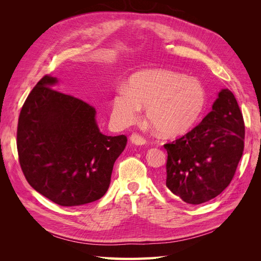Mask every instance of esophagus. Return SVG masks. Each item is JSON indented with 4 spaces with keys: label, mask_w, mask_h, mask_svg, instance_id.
Segmentation results:
<instances>
[{
    "label": "esophagus",
    "mask_w": 261,
    "mask_h": 261,
    "mask_svg": "<svg viewBox=\"0 0 261 261\" xmlns=\"http://www.w3.org/2000/svg\"><path fill=\"white\" fill-rule=\"evenodd\" d=\"M130 141L135 145H145L147 143V139L144 136H141L140 134L133 133L130 135Z\"/></svg>",
    "instance_id": "1"
}]
</instances>
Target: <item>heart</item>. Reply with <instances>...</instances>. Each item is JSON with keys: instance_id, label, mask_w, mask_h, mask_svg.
<instances>
[{"instance_id": "1", "label": "heart", "mask_w": 261, "mask_h": 261, "mask_svg": "<svg viewBox=\"0 0 261 261\" xmlns=\"http://www.w3.org/2000/svg\"><path fill=\"white\" fill-rule=\"evenodd\" d=\"M207 94L200 82L164 69H148L133 75L128 88L120 87L113 98V115L122 125L137 121L141 106L163 136H177L198 120Z\"/></svg>"}]
</instances>
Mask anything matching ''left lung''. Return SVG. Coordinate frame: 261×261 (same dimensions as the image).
I'll return each mask as SVG.
<instances>
[{"mask_svg":"<svg viewBox=\"0 0 261 261\" xmlns=\"http://www.w3.org/2000/svg\"><path fill=\"white\" fill-rule=\"evenodd\" d=\"M245 124L234 94L222 89L212 111L184 136L164 145L165 185L191 204L209 201L231 183L244 151Z\"/></svg>","mask_w":261,"mask_h":261,"instance_id":"8db88e82","label":"left lung"}]
</instances>
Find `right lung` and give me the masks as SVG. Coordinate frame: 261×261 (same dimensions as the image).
<instances>
[{
	"label": "right lung",
	"instance_id": "add662e5",
	"mask_svg": "<svg viewBox=\"0 0 261 261\" xmlns=\"http://www.w3.org/2000/svg\"><path fill=\"white\" fill-rule=\"evenodd\" d=\"M57 82L43 76L21 108L18 161L38 193L63 207L82 206L107 193L127 138L101 134L94 107L51 88Z\"/></svg>",
	"mask_w": 261,
	"mask_h": 261
}]
</instances>
